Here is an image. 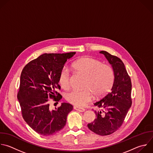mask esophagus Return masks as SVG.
I'll use <instances>...</instances> for the list:
<instances>
[{
  "instance_id": "obj_1",
  "label": "esophagus",
  "mask_w": 153,
  "mask_h": 153,
  "mask_svg": "<svg viewBox=\"0 0 153 153\" xmlns=\"http://www.w3.org/2000/svg\"><path fill=\"white\" fill-rule=\"evenodd\" d=\"M74 109L80 112H84L85 111V109H83V108H78L77 106H74Z\"/></svg>"
}]
</instances>
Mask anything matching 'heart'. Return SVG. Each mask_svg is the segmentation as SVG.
I'll use <instances>...</instances> for the list:
<instances>
[{
  "instance_id": "1",
  "label": "heart",
  "mask_w": 153,
  "mask_h": 153,
  "mask_svg": "<svg viewBox=\"0 0 153 153\" xmlns=\"http://www.w3.org/2000/svg\"><path fill=\"white\" fill-rule=\"evenodd\" d=\"M72 68L86 76L83 90L73 89L65 95V99L71 104L82 107L92 100L93 94L97 97L104 95L112 88L115 74L112 67L91 57H83L74 61ZM59 83L65 89L71 84V74L67 67L59 73Z\"/></svg>"
}]
</instances>
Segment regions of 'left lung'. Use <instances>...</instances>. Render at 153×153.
<instances>
[{
	"label": "left lung",
	"instance_id": "obj_1",
	"mask_svg": "<svg viewBox=\"0 0 153 153\" xmlns=\"http://www.w3.org/2000/svg\"><path fill=\"white\" fill-rule=\"evenodd\" d=\"M100 53L105 55L111 65L115 74V80L111 91L94 105L101 111H94L95 120L88 124L94 133L106 136L116 131L122 125L131 106V79L123 61L106 51Z\"/></svg>",
	"mask_w": 153,
	"mask_h": 153
}]
</instances>
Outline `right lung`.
<instances>
[{
	"label": "right lung",
	"mask_w": 153,
	"mask_h": 153,
	"mask_svg": "<svg viewBox=\"0 0 153 153\" xmlns=\"http://www.w3.org/2000/svg\"><path fill=\"white\" fill-rule=\"evenodd\" d=\"M76 52L44 53L29 62L23 69L17 98L24 120L35 131L42 136L54 134L66 124L71 105L62 103L51 110L48 99L62 98L56 92L61 89L59 77L67 59Z\"/></svg>",
	"instance_id": "obj_1"
}]
</instances>
